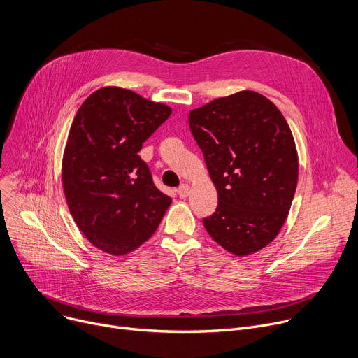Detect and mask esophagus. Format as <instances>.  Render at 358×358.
<instances>
[{
    "instance_id": "34e87169",
    "label": "esophagus",
    "mask_w": 358,
    "mask_h": 358,
    "mask_svg": "<svg viewBox=\"0 0 358 358\" xmlns=\"http://www.w3.org/2000/svg\"><path fill=\"white\" fill-rule=\"evenodd\" d=\"M189 194H190V187H189V185H182L179 189H178V195H179V198L180 199H185V198H187L189 196Z\"/></svg>"
}]
</instances>
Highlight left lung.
Listing matches in <instances>:
<instances>
[{"mask_svg": "<svg viewBox=\"0 0 358 358\" xmlns=\"http://www.w3.org/2000/svg\"><path fill=\"white\" fill-rule=\"evenodd\" d=\"M189 127L217 190L203 219L208 234L236 257L251 255L281 231L298 182L291 129L265 96L243 90L192 110Z\"/></svg>", "mask_w": 358, "mask_h": 358, "instance_id": "1", "label": "left lung"}]
</instances>
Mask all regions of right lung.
<instances>
[{"label":"right lung","instance_id":"1","mask_svg":"<svg viewBox=\"0 0 358 358\" xmlns=\"http://www.w3.org/2000/svg\"><path fill=\"white\" fill-rule=\"evenodd\" d=\"M172 108L122 87H101L77 110L62 180L78 229L100 251L126 255L157 229L172 199L137 155Z\"/></svg>","mask_w":358,"mask_h":358}]
</instances>
